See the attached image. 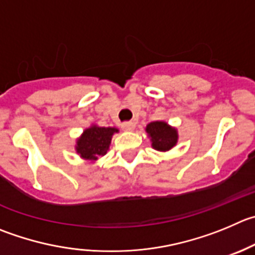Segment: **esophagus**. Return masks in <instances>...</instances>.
I'll use <instances>...</instances> for the list:
<instances>
[{
    "instance_id": "1",
    "label": "esophagus",
    "mask_w": 255,
    "mask_h": 255,
    "mask_svg": "<svg viewBox=\"0 0 255 255\" xmlns=\"http://www.w3.org/2000/svg\"><path fill=\"white\" fill-rule=\"evenodd\" d=\"M121 128H123V130H125V131H132L135 128V124L132 123V121H126V123H123Z\"/></svg>"
}]
</instances>
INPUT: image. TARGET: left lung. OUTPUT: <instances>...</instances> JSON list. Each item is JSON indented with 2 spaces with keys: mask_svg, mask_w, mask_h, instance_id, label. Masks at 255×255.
<instances>
[{
  "mask_svg": "<svg viewBox=\"0 0 255 255\" xmlns=\"http://www.w3.org/2000/svg\"><path fill=\"white\" fill-rule=\"evenodd\" d=\"M145 130L151 140V146L157 151H168L178 142V131L165 121H152Z\"/></svg>",
  "mask_w": 255,
  "mask_h": 255,
  "instance_id": "8db88e82",
  "label": "left lung"
}]
</instances>
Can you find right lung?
Here are the masks:
<instances>
[{
    "label": "right lung",
    "mask_w": 255,
    "mask_h": 255,
    "mask_svg": "<svg viewBox=\"0 0 255 255\" xmlns=\"http://www.w3.org/2000/svg\"><path fill=\"white\" fill-rule=\"evenodd\" d=\"M119 132L116 128H100L93 125L87 128L76 141V152L85 160L95 161L99 156L108 152L111 144V137Z\"/></svg>",
    "instance_id": "obj_1"
}]
</instances>
